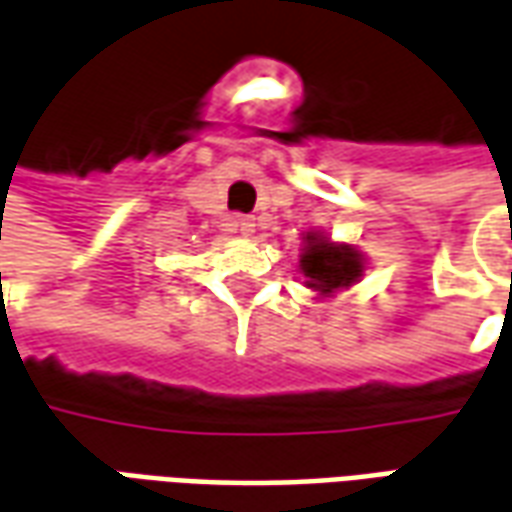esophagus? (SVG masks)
Masks as SVG:
<instances>
[{
  "mask_svg": "<svg viewBox=\"0 0 512 512\" xmlns=\"http://www.w3.org/2000/svg\"><path fill=\"white\" fill-rule=\"evenodd\" d=\"M237 231L242 234V237H250L253 231H256V220L248 215H239L237 217Z\"/></svg>",
  "mask_w": 512,
  "mask_h": 512,
  "instance_id": "1",
  "label": "esophagus"
}]
</instances>
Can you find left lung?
Wrapping results in <instances>:
<instances>
[{"instance_id":"obj_1","label":"left lung","mask_w":512,"mask_h":512,"mask_svg":"<svg viewBox=\"0 0 512 512\" xmlns=\"http://www.w3.org/2000/svg\"><path fill=\"white\" fill-rule=\"evenodd\" d=\"M297 270L306 278L308 289L320 297H331L361 281L364 253L347 242H331L322 231H306Z\"/></svg>"}]
</instances>
